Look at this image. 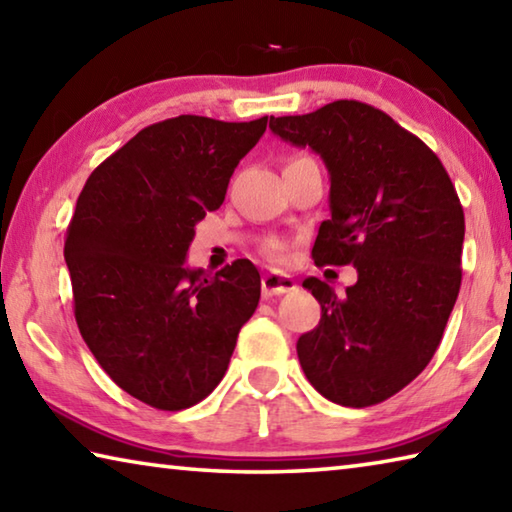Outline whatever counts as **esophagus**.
I'll return each mask as SVG.
<instances>
[{
	"instance_id": "obj_1",
	"label": "esophagus",
	"mask_w": 512,
	"mask_h": 512,
	"mask_svg": "<svg viewBox=\"0 0 512 512\" xmlns=\"http://www.w3.org/2000/svg\"><path fill=\"white\" fill-rule=\"evenodd\" d=\"M263 294L265 297H281V294H288L292 290H297V283L290 274L283 272H267L263 276Z\"/></svg>"
}]
</instances>
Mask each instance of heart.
<instances>
[{"mask_svg":"<svg viewBox=\"0 0 512 512\" xmlns=\"http://www.w3.org/2000/svg\"><path fill=\"white\" fill-rule=\"evenodd\" d=\"M267 254H270L272 258H281L283 256V245H281V242H272V245L267 247Z\"/></svg>","mask_w":512,"mask_h":512,"instance_id":"b5f03b06","label":"heart"}]
</instances>
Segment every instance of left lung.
<instances>
[{"label":"left lung","mask_w":512,"mask_h":512,"mask_svg":"<svg viewBox=\"0 0 512 512\" xmlns=\"http://www.w3.org/2000/svg\"><path fill=\"white\" fill-rule=\"evenodd\" d=\"M270 130L312 148L330 175V220L319 227L317 265H353L357 283L337 294L303 281L319 326L297 353L312 387L342 407L396 396L432 360L461 288L463 206L450 175L416 134L360 101L301 116H272Z\"/></svg>","instance_id":"1"}]
</instances>
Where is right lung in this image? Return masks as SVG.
Here are the masks:
<instances>
[{"mask_svg":"<svg viewBox=\"0 0 512 512\" xmlns=\"http://www.w3.org/2000/svg\"><path fill=\"white\" fill-rule=\"evenodd\" d=\"M267 116L182 114L143 128L98 166L65 240L80 335L101 369L146 405H197L227 371L261 299L247 258L215 276L186 267L195 224L220 209Z\"/></svg>","mask_w":512,"mask_h":512,"instance_id":"1","label":"right lung"}]
</instances>
